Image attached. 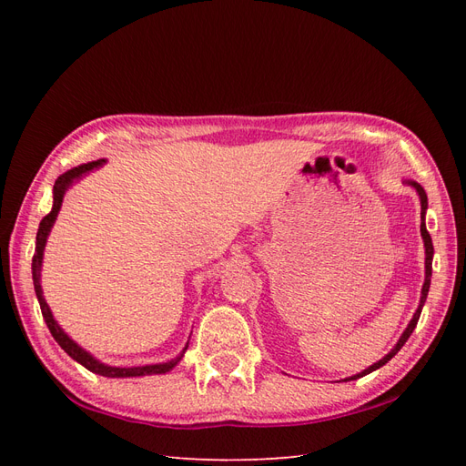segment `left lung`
<instances>
[{
  "label": "left lung",
  "instance_id": "1",
  "mask_svg": "<svg viewBox=\"0 0 466 466\" xmlns=\"http://www.w3.org/2000/svg\"><path fill=\"white\" fill-rule=\"evenodd\" d=\"M410 185L418 190V194H420V200H421V225H420V231H421V237H424V245H426V281H424V288H421V299H420V305H418V311L414 313V317H412L410 324H408V329H406V330H404V334L400 336L399 344L392 348V351H390L389 356H385V358L380 360V361L373 363L371 368H368L365 371H361V373H358V375H354V377H350L348 380H351V379H360V377L368 375V373H371V371H375V370H379V368H383V365H385V363H387L394 354H397V351L404 346V342L408 340V338H410V334L414 332L416 324H418V319H420V313H421V307H424L426 298H428L430 281H431V258H433V243H431V237H430L428 229H426V223H424V214H426V208H428V196H426V190L421 188V187L418 185V182H410Z\"/></svg>",
  "mask_w": 466,
  "mask_h": 466
}]
</instances>
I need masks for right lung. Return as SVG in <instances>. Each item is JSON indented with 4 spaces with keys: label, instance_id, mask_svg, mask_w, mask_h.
Instances as JSON below:
<instances>
[{
    "label": "right lung",
    "instance_id": "right-lung-1",
    "mask_svg": "<svg viewBox=\"0 0 466 466\" xmlns=\"http://www.w3.org/2000/svg\"><path fill=\"white\" fill-rule=\"evenodd\" d=\"M103 165V161H93V163H87V165H81V167H76L72 168V171L64 173L62 177L56 178V185H54V206H52V211L48 216L42 218L40 221V228H38V233H36V248H35V257H33V281H35V291H36V298H38V303H40V311H42V317H45L46 320V327L48 330L52 332L54 340L58 342L62 346V350L66 351L67 356H72L76 361H79L83 368H87L89 371L96 373V375H103V377H139V375H153V373H167L168 370H173L175 365L180 361L182 354L178 358H175L173 361L168 363H159V365H144V368H108V365H103L98 363L95 358H91L86 350H81L72 338H69L58 324H56L50 309L45 301V295H42V289H40V264H42V250H45V245H46V237L50 233V228L52 223L56 219V216H58L60 211V206H62V200H64V194L67 190V187L72 185V182L76 178H79L81 175H86L87 171H91V168ZM187 350V348H185Z\"/></svg>",
    "mask_w": 466,
    "mask_h": 466
}]
</instances>
